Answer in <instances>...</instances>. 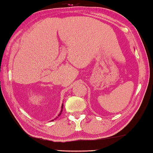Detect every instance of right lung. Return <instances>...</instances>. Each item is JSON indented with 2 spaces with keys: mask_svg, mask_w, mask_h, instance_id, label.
Wrapping results in <instances>:
<instances>
[{
  "mask_svg": "<svg viewBox=\"0 0 153 153\" xmlns=\"http://www.w3.org/2000/svg\"><path fill=\"white\" fill-rule=\"evenodd\" d=\"M62 106H63V105H62V109H61V111H60V114H59V115H58V116H60V114H61V112H62Z\"/></svg>",
  "mask_w": 153,
  "mask_h": 153,
  "instance_id": "right-lung-1",
  "label": "right lung"
}]
</instances>
